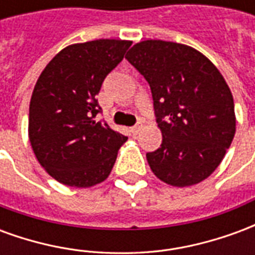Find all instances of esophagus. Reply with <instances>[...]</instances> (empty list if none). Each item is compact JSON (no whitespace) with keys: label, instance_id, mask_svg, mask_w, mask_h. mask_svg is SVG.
I'll return each mask as SVG.
<instances>
[{"label":"esophagus","instance_id":"34e87169","mask_svg":"<svg viewBox=\"0 0 255 255\" xmlns=\"http://www.w3.org/2000/svg\"><path fill=\"white\" fill-rule=\"evenodd\" d=\"M140 129H142V126H140V124H136L135 127L131 128V132H132L133 135H138L139 131H140Z\"/></svg>","mask_w":255,"mask_h":255}]
</instances>
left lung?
<instances>
[{"label": "left lung", "mask_w": 255, "mask_h": 255, "mask_svg": "<svg viewBox=\"0 0 255 255\" xmlns=\"http://www.w3.org/2000/svg\"><path fill=\"white\" fill-rule=\"evenodd\" d=\"M151 89L160 149L147 153L161 182L190 187L208 179L236 131L234 97L223 75L202 53L183 43L147 39L126 56Z\"/></svg>", "instance_id": "1"}]
</instances>
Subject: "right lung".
Masks as SVG:
<instances>
[{"label": "right lung", "instance_id": "add662e5", "mask_svg": "<svg viewBox=\"0 0 255 255\" xmlns=\"http://www.w3.org/2000/svg\"><path fill=\"white\" fill-rule=\"evenodd\" d=\"M131 41L97 39L58 52L36 80L28 138L36 160L58 183L76 188L106 180L127 136L98 122L97 95Z\"/></svg>", "mask_w": 255, "mask_h": 255}]
</instances>
